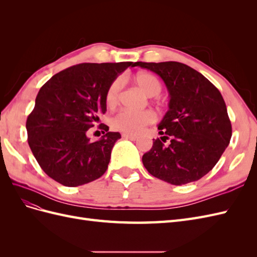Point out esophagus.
<instances>
[{
    "label": "esophagus",
    "instance_id": "34e87169",
    "mask_svg": "<svg viewBox=\"0 0 257 257\" xmlns=\"http://www.w3.org/2000/svg\"><path fill=\"white\" fill-rule=\"evenodd\" d=\"M122 137L124 139H130V141H136V139H137V136L130 135V134H122Z\"/></svg>",
    "mask_w": 257,
    "mask_h": 257
}]
</instances>
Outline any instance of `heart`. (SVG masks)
<instances>
[{
    "mask_svg": "<svg viewBox=\"0 0 257 257\" xmlns=\"http://www.w3.org/2000/svg\"><path fill=\"white\" fill-rule=\"evenodd\" d=\"M134 81L147 96H155L160 94L162 91V83L157 76L148 73L141 72L134 77ZM123 87V82L120 78L114 79L106 91V104L112 107L116 103L120 96ZM154 121V114L149 110L143 111H130L122 110L116 113L113 118V125L119 131L130 135L139 134L145 126L149 125Z\"/></svg>",
    "mask_w": 257,
    "mask_h": 257,
    "instance_id": "b5f03b06",
    "label": "heart"
}]
</instances>
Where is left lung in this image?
I'll list each match as a JSON object with an SVG mask.
<instances>
[{"label": "left lung", "instance_id": "8db88e82", "mask_svg": "<svg viewBox=\"0 0 257 257\" xmlns=\"http://www.w3.org/2000/svg\"><path fill=\"white\" fill-rule=\"evenodd\" d=\"M135 66L158 74L170 96L169 109L158 127L165 136L162 141L153 139L151 150L143 155L144 166L174 185L199 180L230 142L231 123L222 94L205 76L180 62H136ZM169 138L168 146L162 144Z\"/></svg>", "mask_w": 257, "mask_h": 257}]
</instances>
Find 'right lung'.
<instances>
[{
	"instance_id": "obj_1",
	"label": "right lung",
	"mask_w": 257,
	"mask_h": 257,
	"mask_svg": "<svg viewBox=\"0 0 257 257\" xmlns=\"http://www.w3.org/2000/svg\"><path fill=\"white\" fill-rule=\"evenodd\" d=\"M128 66L135 63L77 64L52 76L41 88L27 119L28 143L54 181L74 188L105 174L121 135L102 123L98 128L104 136L99 141L90 142L87 133L107 110L109 84Z\"/></svg>"
}]
</instances>
